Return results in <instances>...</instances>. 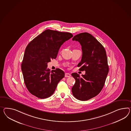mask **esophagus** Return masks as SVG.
<instances>
[{
  "mask_svg": "<svg viewBox=\"0 0 131 131\" xmlns=\"http://www.w3.org/2000/svg\"><path fill=\"white\" fill-rule=\"evenodd\" d=\"M71 76V75L69 73H66L65 74V77H70Z\"/></svg>",
  "mask_w": 131,
  "mask_h": 131,
  "instance_id": "obj_1",
  "label": "esophagus"
}]
</instances>
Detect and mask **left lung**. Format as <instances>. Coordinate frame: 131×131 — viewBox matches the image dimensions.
<instances>
[{
	"instance_id": "left-lung-1",
	"label": "left lung",
	"mask_w": 131,
	"mask_h": 131,
	"mask_svg": "<svg viewBox=\"0 0 131 131\" xmlns=\"http://www.w3.org/2000/svg\"><path fill=\"white\" fill-rule=\"evenodd\" d=\"M72 40L82 46V57L77 67L85 74L80 77L77 73L72 74L75 80L72 92L78 100L87 101L99 94L104 86L109 72L106 53L102 45L89 33L78 34Z\"/></svg>"
}]
</instances>
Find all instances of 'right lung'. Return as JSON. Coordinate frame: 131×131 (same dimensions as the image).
<instances>
[{
	"instance_id": "right-lung-1",
	"label": "right lung",
	"mask_w": 131,
	"mask_h": 131,
	"mask_svg": "<svg viewBox=\"0 0 131 131\" xmlns=\"http://www.w3.org/2000/svg\"><path fill=\"white\" fill-rule=\"evenodd\" d=\"M73 37L70 33L47 29L27 46L21 70L25 85L32 94L44 99L54 94L64 73L59 68L50 71L47 63L57 58L61 46Z\"/></svg>"
}]
</instances>
